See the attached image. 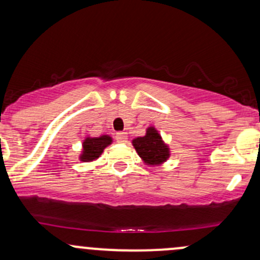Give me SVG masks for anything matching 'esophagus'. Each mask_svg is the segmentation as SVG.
<instances>
[{
    "mask_svg": "<svg viewBox=\"0 0 260 260\" xmlns=\"http://www.w3.org/2000/svg\"><path fill=\"white\" fill-rule=\"evenodd\" d=\"M127 133L125 132H118L116 133V141L119 142V143H122V142H125L127 141Z\"/></svg>",
    "mask_w": 260,
    "mask_h": 260,
    "instance_id": "obj_1",
    "label": "esophagus"
}]
</instances>
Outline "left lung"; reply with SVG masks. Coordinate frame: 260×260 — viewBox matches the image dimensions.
<instances>
[{"instance_id":"obj_1","label":"left lung","mask_w":260,"mask_h":260,"mask_svg":"<svg viewBox=\"0 0 260 260\" xmlns=\"http://www.w3.org/2000/svg\"><path fill=\"white\" fill-rule=\"evenodd\" d=\"M132 143L138 155L148 164H160L169 156V149L162 143L161 137L154 128H148L147 135L138 137Z\"/></svg>"}]
</instances>
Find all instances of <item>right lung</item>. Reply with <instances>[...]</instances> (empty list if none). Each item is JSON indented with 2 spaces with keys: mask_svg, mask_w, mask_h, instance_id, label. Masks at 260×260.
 Here are the masks:
<instances>
[{
  "mask_svg": "<svg viewBox=\"0 0 260 260\" xmlns=\"http://www.w3.org/2000/svg\"><path fill=\"white\" fill-rule=\"evenodd\" d=\"M112 139L108 136L96 137V138H86L84 142V150H82V155L80 156L82 161H91L93 159H98L100 154L104 152L105 148L111 144Z\"/></svg>",
  "mask_w": 260,
  "mask_h": 260,
  "instance_id": "obj_1",
  "label": "right lung"
}]
</instances>
